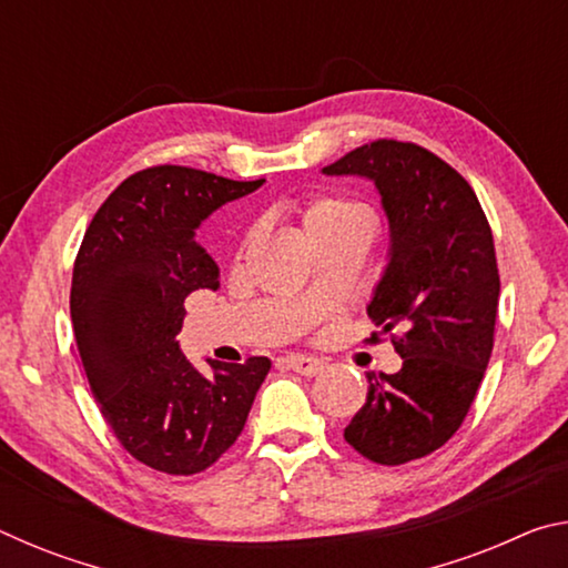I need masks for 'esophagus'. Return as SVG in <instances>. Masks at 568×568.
Segmentation results:
<instances>
[{"instance_id":"esophagus-1","label":"esophagus","mask_w":568,"mask_h":568,"mask_svg":"<svg viewBox=\"0 0 568 568\" xmlns=\"http://www.w3.org/2000/svg\"><path fill=\"white\" fill-rule=\"evenodd\" d=\"M285 363H287V368L301 373V376H307V378L318 376V373L325 368V363L313 358V355H287Z\"/></svg>"}]
</instances>
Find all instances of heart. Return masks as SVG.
I'll return each instance as SVG.
<instances>
[{"label": "heart", "mask_w": 568, "mask_h": 568, "mask_svg": "<svg viewBox=\"0 0 568 568\" xmlns=\"http://www.w3.org/2000/svg\"><path fill=\"white\" fill-rule=\"evenodd\" d=\"M355 220H363V223H371L368 210L361 203H353V200L345 197H315L307 200L301 207V225L305 237L318 235L323 230L338 227L345 223H355Z\"/></svg>", "instance_id": "obj_1"}]
</instances>
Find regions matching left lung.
Returning a JSON list of instances; mask_svg holds the SVG:
<instances>
[{"mask_svg":"<svg viewBox=\"0 0 568 568\" xmlns=\"http://www.w3.org/2000/svg\"><path fill=\"white\" fill-rule=\"evenodd\" d=\"M323 175L365 178L388 217V263L368 315L403 358L398 373H368L365 406L345 440L373 464L434 454L464 423L494 351L498 281L494 235L476 192L413 142L355 148Z\"/></svg>","mask_w":568,"mask_h":568,"instance_id":"obj_1","label":"left lung"}]
</instances>
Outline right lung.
<instances>
[{
    "instance_id": "obj_1",
    "label": "right lung",
    "mask_w": 568,
    "mask_h": 568,
    "mask_svg": "<svg viewBox=\"0 0 568 568\" xmlns=\"http://www.w3.org/2000/svg\"><path fill=\"white\" fill-rule=\"evenodd\" d=\"M263 182L180 165L140 170L104 200L77 253L70 313L90 388L124 450L162 474L213 466L271 371L255 355L207 361L213 376H203L178 343L185 297L220 287L197 227Z\"/></svg>"
}]
</instances>
